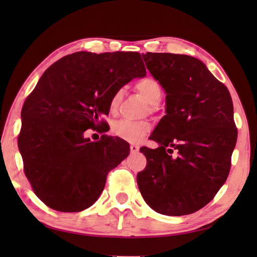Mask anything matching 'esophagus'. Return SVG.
I'll list each match as a JSON object with an SVG mask.
<instances>
[{"label":"esophagus","instance_id":"esophagus-1","mask_svg":"<svg viewBox=\"0 0 257 257\" xmlns=\"http://www.w3.org/2000/svg\"><path fill=\"white\" fill-rule=\"evenodd\" d=\"M130 150L132 153H137L139 151V147L136 145H131L130 146Z\"/></svg>","mask_w":257,"mask_h":257}]
</instances>
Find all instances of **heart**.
Returning a JSON list of instances; mask_svg holds the SVG:
<instances>
[{
	"label": "heart",
	"mask_w": 257,
	"mask_h": 257,
	"mask_svg": "<svg viewBox=\"0 0 257 257\" xmlns=\"http://www.w3.org/2000/svg\"><path fill=\"white\" fill-rule=\"evenodd\" d=\"M135 90L141 94L148 103V112H154L158 109V104L163 96V90L160 82L151 76H146L135 83ZM123 97V90H116L110 98V110L113 112L121 103ZM150 124L147 121L131 122L126 120L116 121L111 127L112 134L123 141L130 143H138L144 136L150 132Z\"/></svg>",
	"instance_id": "b5f03b06"
}]
</instances>
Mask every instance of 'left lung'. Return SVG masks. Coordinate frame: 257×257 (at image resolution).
<instances>
[{
	"instance_id": "left-lung-1",
	"label": "left lung",
	"mask_w": 257,
	"mask_h": 257,
	"mask_svg": "<svg viewBox=\"0 0 257 257\" xmlns=\"http://www.w3.org/2000/svg\"><path fill=\"white\" fill-rule=\"evenodd\" d=\"M166 93V114L151 135L160 147L141 151L137 174L145 201L165 215H185L211 201L226 181L237 142L228 89L200 60L185 54H143Z\"/></svg>"
}]
</instances>
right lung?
<instances>
[{"label":"right lung","instance_id":"obj_1","mask_svg":"<svg viewBox=\"0 0 257 257\" xmlns=\"http://www.w3.org/2000/svg\"><path fill=\"white\" fill-rule=\"evenodd\" d=\"M146 74L141 53L123 51L75 52L46 69L23 104L18 137L25 174L45 205L78 212L97 200L130 149L118 138L83 134L104 127L113 93Z\"/></svg>","mask_w":257,"mask_h":257}]
</instances>
